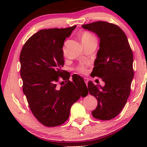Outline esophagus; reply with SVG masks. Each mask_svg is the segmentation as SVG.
I'll return each mask as SVG.
<instances>
[{
  "mask_svg": "<svg viewBox=\"0 0 147 147\" xmlns=\"http://www.w3.org/2000/svg\"><path fill=\"white\" fill-rule=\"evenodd\" d=\"M84 82H85L86 84V85H88V81H89L88 78H84Z\"/></svg>",
  "mask_w": 147,
  "mask_h": 147,
  "instance_id": "34e87169",
  "label": "esophagus"
}]
</instances>
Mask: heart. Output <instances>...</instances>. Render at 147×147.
I'll return each mask as SVG.
<instances>
[{
    "mask_svg": "<svg viewBox=\"0 0 147 147\" xmlns=\"http://www.w3.org/2000/svg\"><path fill=\"white\" fill-rule=\"evenodd\" d=\"M93 40H96V39L95 37L91 33H90V32L85 31L81 34V41L83 45ZM76 70L79 73L85 74L87 73V68L84 65H80L77 67Z\"/></svg>",
    "mask_w": 147,
    "mask_h": 147,
    "instance_id": "obj_1",
    "label": "heart"
}]
</instances>
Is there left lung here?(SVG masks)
Here are the masks:
<instances>
[{"label": "left lung", "instance_id": "obj_1", "mask_svg": "<svg viewBox=\"0 0 147 147\" xmlns=\"http://www.w3.org/2000/svg\"><path fill=\"white\" fill-rule=\"evenodd\" d=\"M82 28L100 38L91 76L105 83L102 87L88 82L89 93L98 100L92 115L102 121L110 120L119 115L130 95L134 78L132 51L125 33L116 24L98 21L84 24Z\"/></svg>", "mask_w": 147, "mask_h": 147}]
</instances>
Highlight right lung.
<instances>
[{"mask_svg":"<svg viewBox=\"0 0 147 147\" xmlns=\"http://www.w3.org/2000/svg\"><path fill=\"white\" fill-rule=\"evenodd\" d=\"M76 26L41 30L27 40L20 54L23 93L35 117L49 127L64 123L72 105L88 94L81 76H73L71 82L70 74L61 69L64 41ZM59 76L68 80L60 88L57 86Z\"/></svg>","mask_w":147,"mask_h":147,"instance_id":"obj_1","label":"right lung"}]
</instances>
